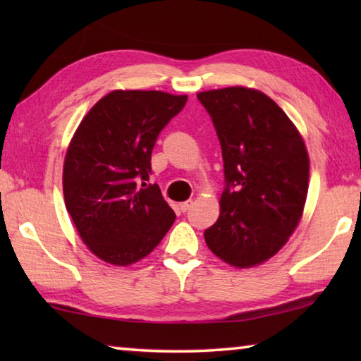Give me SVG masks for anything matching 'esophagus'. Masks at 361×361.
<instances>
[{
  "instance_id": "esophagus-1",
  "label": "esophagus",
  "mask_w": 361,
  "mask_h": 361,
  "mask_svg": "<svg viewBox=\"0 0 361 361\" xmlns=\"http://www.w3.org/2000/svg\"><path fill=\"white\" fill-rule=\"evenodd\" d=\"M191 205H192V200H186V202H181L180 204V210L181 212H188L189 209H191Z\"/></svg>"
}]
</instances>
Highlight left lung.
Here are the masks:
<instances>
[{
    "instance_id": "1",
    "label": "left lung",
    "mask_w": 361,
    "mask_h": 361,
    "mask_svg": "<svg viewBox=\"0 0 361 361\" xmlns=\"http://www.w3.org/2000/svg\"><path fill=\"white\" fill-rule=\"evenodd\" d=\"M197 99L216 129L228 185L216 223L204 232L205 243L229 266L262 264L302 218L310 164L302 135L261 90L231 85L199 92Z\"/></svg>"
}]
</instances>
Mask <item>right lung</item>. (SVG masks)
<instances>
[{"mask_svg":"<svg viewBox=\"0 0 361 361\" xmlns=\"http://www.w3.org/2000/svg\"><path fill=\"white\" fill-rule=\"evenodd\" d=\"M188 95L113 90L84 116L66 148L65 207L97 258L130 266L154 250L175 221L157 185L148 181L159 133Z\"/></svg>","mask_w":361,"mask_h":361,"instance_id":"obj_1","label":"right lung"}]
</instances>
